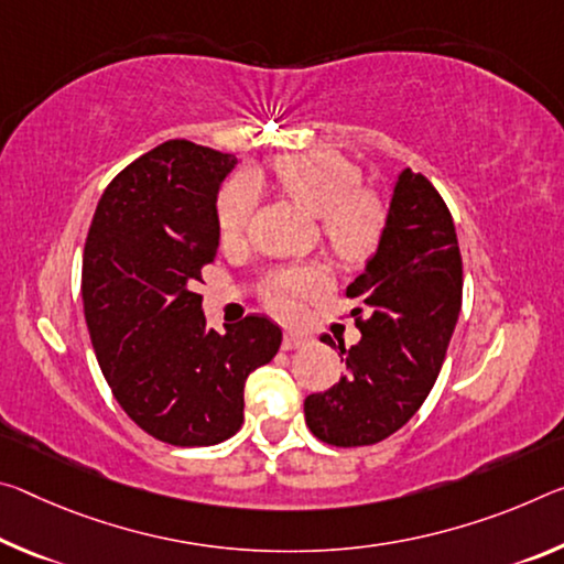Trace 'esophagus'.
<instances>
[{
  "instance_id": "obj_1",
  "label": "esophagus",
  "mask_w": 564,
  "mask_h": 564,
  "mask_svg": "<svg viewBox=\"0 0 564 564\" xmlns=\"http://www.w3.org/2000/svg\"><path fill=\"white\" fill-rule=\"evenodd\" d=\"M306 344H308V338L301 336V334H285L283 336V348H285V351H293V348H301V346H306Z\"/></svg>"
}]
</instances>
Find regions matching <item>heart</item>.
Wrapping results in <instances>:
<instances>
[{
  "instance_id": "heart-1",
  "label": "heart",
  "mask_w": 564,
  "mask_h": 564,
  "mask_svg": "<svg viewBox=\"0 0 564 564\" xmlns=\"http://www.w3.org/2000/svg\"><path fill=\"white\" fill-rule=\"evenodd\" d=\"M273 173L293 200L321 218L326 243L346 263L366 261L379 248L387 210L381 198L361 187V173L351 160L336 153H301L275 160ZM258 183L253 175H236L218 193V228L226 243L246 236L258 208ZM328 268L301 263L275 268L265 275L263 296L275 314L296 316L303 301L326 291Z\"/></svg>"
}]
</instances>
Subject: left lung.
I'll return each instance as SVG.
<instances>
[{
    "mask_svg": "<svg viewBox=\"0 0 564 564\" xmlns=\"http://www.w3.org/2000/svg\"><path fill=\"white\" fill-rule=\"evenodd\" d=\"M361 341L341 348L346 373L303 401L306 424L330 446H369L399 432L432 391L462 308V253L452 213L406 167L391 195L377 256L346 289ZM334 346L330 338H324Z\"/></svg>",
    "mask_w": 564,
    "mask_h": 564,
    "instance_id": "obj_1",
    "label": "left lung"
}]
</instances>
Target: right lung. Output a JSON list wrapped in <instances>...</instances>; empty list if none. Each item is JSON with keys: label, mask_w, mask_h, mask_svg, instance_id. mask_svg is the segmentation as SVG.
<instances>
[{"label": "right lung", "mask_w": 564, "mask_h": 564, "mask_svg": "<svg viewBox=\"0 0 564 564\" xmlns=\"http://www.w3.org/2000/svg\"><path fill=\"white\" fill-rule=\"evenodd\" d=\"M236 155L167 140L112 177L83 256L85 321L115 399L173 446L226 442L243 424L250 371L279 354L281 328L246 316L205 328L203 268L218 253V187Z\"/></svg>", "instance_id": "1"}]
</instances>
